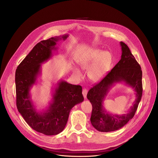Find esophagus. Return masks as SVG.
<instances>
[{
	"mask_svg": "<svg viewBox=\"0 0 158 158\" xmlns=\"http://www.w3.org/2000/svg\"><path fill=\"white\" fill-rule=\"evenodd\" d=\"M87 94V90L86 89H84L83 91H82V94H83V96H84V99H86Z\"/></svg>",
	"mask_w": 158,
	"mask_h": 158,
	"instance_id": "34e87169",
	"label": "esophagus"
}]
</instances>
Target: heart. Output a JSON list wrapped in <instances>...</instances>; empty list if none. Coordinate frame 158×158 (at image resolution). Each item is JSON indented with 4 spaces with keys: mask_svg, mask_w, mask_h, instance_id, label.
Instances as JSON below:
<instances>
[{
    "mask_svg": "<svg viewBox=\"0 0 158 158\" xmlns=\"http://www.w3.org/2000/svg\"><path fill=\"white\" fill-rule=\"evenodd\" d=\"M112 57L107 51L100 49H92L84 54L79 60V64L83 69H89V78L94 82L101 81L107 74L111 65ZM74 73L78 76L81 72L78 67H74Z\"/></svg>",
    "mask_w": 158,
    "mask_h": 158,
    "instance_id": "1",
    "label": "heart"
}]
</instances>
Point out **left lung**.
<instances>
[{
	"instance_id": "8db88e82",
	"label": "left lung",
	"mask_w": 158,
	"mask_h": 158,
	"mask_svg": "<svg viewBox=\"0 0 158 158\" xmlns=\"http://www.w3.org/2000/svg\"><path fill=\"white\" fill-rule=\"evenodd\" d=\"M121 60L110 73L98 84L89 90L87 98L93 106L91 122L100 132H111L124 126L134 116L143 94L142 71L139 64L127 45L120 42ZM123 82L134 89L136 99L126 114H111L103 107V101L110 89L116 83Z\"/></svg>"
}]
</instances>
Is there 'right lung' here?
<instances>
[{
    "label": "right lung",
    "instance_id": "right-lung-1",
    "mask_svg": "<svg viewBox=\"0 0 158 158\" xmlns=\"http://www.w3.org/2000/svg\"><path fill=\"white\" fill-rule=\"evenodd\" d=\"M68 34L51 37L37 44L21 62L15 71L16 104L26 122L35 131L48 136L57 135L65 127L69 112L84 101L82 87L60 79L52 87V99L48 107L42 111L36 109L31 98V90L37 84L42 66L53 56L59 40H65Z\"/></svg>",
    "mask_w": 158,
    "mask_h": 158
}]
</instances>
